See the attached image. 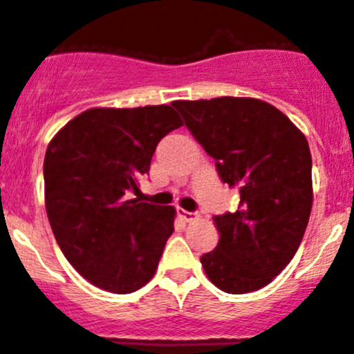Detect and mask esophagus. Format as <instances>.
Listing matches in <instances>:
<instances>
[{"instance_id":"obj_1","label":"esophagus","mask_w":354,"mask_h":354,"mask_svg":"<svg viewBox=\"0 0 354 354\" xmlns=\"http://www.w3.org/2000/svg\"><path fill=\"white\" fill-rule=\"evenodd\" d=\"M178 216H180L181 219H185V221H194L195 218H197V214L195 212H190V211H185V209L178 207Z\"/></svg>"}]
</instances>
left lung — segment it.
I'll list each match as a JSON object with an SVG mask.
<instances>
[{
	"label": "left lung",
	"instance_id": "8db88e82",
	"mask_svg": "<svg viewBox=\"0 0 354 354\" xmlns=\"http://www.w3.org/2000/svg\"><path fill=\"white\" fill-rule=\"evenodd\" d=\"M185 126L240 194L235 212L216 214L219 242L205 275L228 294L268 286L294 257L313 205L311 153L279 109L256 98L174 102Z\"/></svg>",
	"mask_w": 354,
	"mask_h": 354
}]
</instances>
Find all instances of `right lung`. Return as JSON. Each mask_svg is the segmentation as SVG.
Returning a JSON list of instances; mask_svg holds the SVG:
<instances>
[{
  "mask_svg": "<svg viewBox=\"0 0 354 354\" xmlns=\"http://www.w3.org/2000/svg\"><path fill=\"white\" fill-rule=\"evenodd\" d=\"M183 124L169 105L90 109L44 156V202L62 252L88 282L129 294L153 277L174 207L131 198L160 140Z\"/></svg>",
  "mask_w": 354,
  "mask_h": 354,
  "instance_id": "add662e5",
  "label": "right lung"
}]
</instances>
